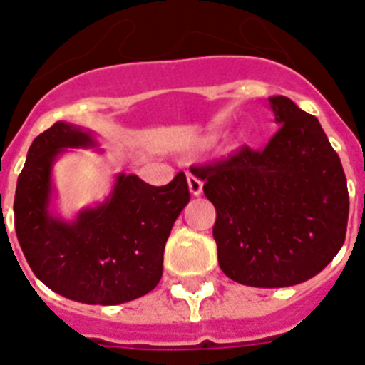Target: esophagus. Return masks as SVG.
<instances>
[{
	"label": "esophagus",
	"instance_id": "obj_1",
	"mask_svg": "<svg viewBox=\"0 0 365 365\" xmlns=\"http://www.w3.org/2000/svg\"><path fill=\"white\" fill-rule=\"evenodd\" d=\"M188 188H190V193L197 197V195H201V193H202V180L199 179L197 175L190 173V175H188Z\"/></svg>",
	"mask_w": 365,
	"mask_h": 365
}]
</instances>
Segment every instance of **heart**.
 Returning a JSON list of instances; mask_svg holds the SVG:
<instances>
[{
  "label": "heart",
  "mask_w": 365,
  "mask_h": 365,
  "mask_svg": "<svg viewBox=\"0 0 365 365\" xmlns=\"http://www.w3.org/2000/svg\"><path fill=\"white\" fill-rule=\"evenodd\" d=\"M243 135H245V133H241V137H243Z\"/></svg>",
  "instance_id": "obj_1"
}]
</instances>
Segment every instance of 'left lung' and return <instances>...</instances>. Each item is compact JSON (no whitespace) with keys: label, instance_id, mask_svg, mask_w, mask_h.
I'll return each mask as SVG.
<instances>
[{"label":"left lung","instance_id":"1","mask_svg":"<svg viewBox=\"0 0 365 365\" xmlns=\"http://www.w3.org/2000/svg\"><path fill=\"white\" fill-rule=\"evenodd\" d=\"M276 131L263 150L192 168L217 217L219 267L241 285L278 289L307 282L346 241L349 193L340 157L318 118L270 96Z\"/></svg>","mask_w":365,"mask_h":365}]
</instances>
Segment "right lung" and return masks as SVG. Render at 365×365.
I'll use <instances>...</instances> for the list:
<instances>
[{
	"instance_id": "right-lung-1",
	"label": "right lung",
	"mask_w": 365,
	"mask_h": 365,
	"mask_svg": "<svg viewBox=\"0 0 365 365\" xmlns=\"http://www.w3.org/2000/svg\"><path fill=\"white\" fill-rule=\"evenodd\" d=\"M89 130L56 122L29 148L18 177L14 227L36 278L51 291L89 305H118L153 291L173 222L190 201L186 175L151 186L118 173L104 202L73 221L51 210L53 166L69 148H95Z\"/></svg>"
}]
</instances>
